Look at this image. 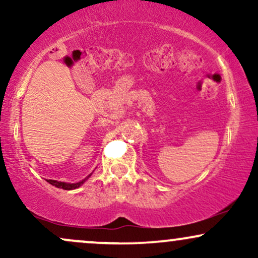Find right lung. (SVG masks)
I'll use <instances>...</instances> for the list:
<instances>
[{
	"label": "right lung",
	"mask_w": 258,
	"mask_h": 258,
	"mask_svg": "<svg viewBox=\"0 0 258 258\" xmlns=\"http://www.w3.org/2000/svg\"><path fill=\"white\" fill-rule=\"evenodd\" d=\"M91 174H92V173H91ZM91 174H88V176L86 177L85 179L80 180V182H76V183H67V182H60V180H54V179H47V182H48L49 184L57 186V188L65 189V190H73V189L79 188V186H81L82 184H84L86 180L90 178Z\"/></svg>",
	"instance_id": "add662e5"
}]
</instances>
